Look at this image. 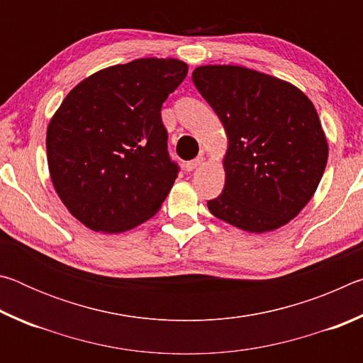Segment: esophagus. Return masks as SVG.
<instances>
[{
	"label": "esophagus",
	"mask_w": 363,
	"mask_h": 363,
	"mask_svg": "<svg viewBox=\"0 0 363 363\" xmlns=\"http://www.w3.org/2000/svg\"><path fill=\"white\" fill-rule=\"evenodd\" d=\"M203 162H205V157H196V158H194V160H190V162H187L186 163V169L187 171H194V169H196L199 167H201V164H203Z\"/></svg>",
	"instance_id": "esophagus-1"
}]
</instances>
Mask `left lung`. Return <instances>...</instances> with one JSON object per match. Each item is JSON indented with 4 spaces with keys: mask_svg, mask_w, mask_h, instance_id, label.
<instances>
[{
    "mask_svg": "<svg viewBox=\"0 0 363 363\" xmlns=\"http://www.w3.org/2000/svg\"><path fill=\"white\" fill-rule=\"evenodd\" d=\"M195 88L223 123L225 186L208 210L262 233L290 223L315 194L328 144L314 104L296 86L238 65H201Z\"/></svg>",
    "mask_w": 363,
    "mask_h": 363,
    "instance_id": "8db88e82",
    "label": "left lung"
}]
</instances>
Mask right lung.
Segmentation results:
<instances>
[{"label": "right lung", "instance_id": "add662e5", "mask_svg": "<svg viewBox=\"0 0 363 363\" xmlns=\"http://www.w3.org/2000/svg\"><path fill=\"white\" fill-rule=\"evenodd\" d=\"M187 70L155 57L108 67L77 84L49 121L52 186L91 230H130L162 208L179 167L160 112Z\"/></svg>", "mask_w": 363, "mask_h": 363}]
</instances>
